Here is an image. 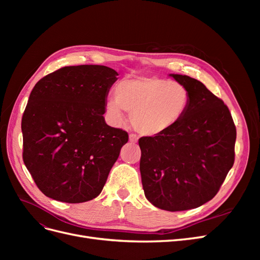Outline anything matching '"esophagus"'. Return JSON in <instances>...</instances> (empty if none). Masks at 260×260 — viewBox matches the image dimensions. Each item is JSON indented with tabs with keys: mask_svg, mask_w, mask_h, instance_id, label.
<instances>
[{
	"mask_svg": "<svg viewBox=\"0 0 260 260\" xmlns=\"http://www.w3.org/2000/svg\"><path fill=\"white\" fill-rule=\"evenodd\" d=\"M129 139H130V141L132 143H136V142H138V136L137 135H133V133H131V135L129 136Z\"/></svg>",
	"mask_w": 260,
	"mask_h": 260,
	"instance_id": "34e87169",
	"label": "esophagus"
}]
</instances>
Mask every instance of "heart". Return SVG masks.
Returning <instances> with one entry per match:
<instances>
[{"mask_svg":"<svg viewBox=\"0 0 260 260\" xmlns=\"http://www.w3.org/2000/svg\"><path fill=\"white\" fill-rule=\"evenodd\" d=\"M115 100L106 103L108 117L120 123L122 109L130 113L132 127L145 136H157L174 128L190 109L192 94L184 84L157 76H139L119 81Z\"/></svg>","mask_w":260,"mask_h":260,"instance_id":"b5f03b06","label":"heart"}]
</instances>
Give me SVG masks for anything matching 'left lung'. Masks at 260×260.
Here are the masks:
<instances>
[{"label": "left lung", "mask_w": 260, "mask_h": 260, "mask_svg": "<svg viewBox=\"0 0 260 260\" xmlns=\"http://www.w3.org/2000/svg\"><path fill=\"white\" fill-rule=\"evenodd\" d=\"M171 76L191 91V106L174 128L139 140L140 171L154 206L181 211L215 198L234 164L237 128L223 101L201 81Z\"/></svg>", "instance_id": "obj_1"}]
</instances>
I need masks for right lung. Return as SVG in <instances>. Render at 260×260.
Returning a JSON list of instances; mask_svg holds the SVG:
<instances>
[{
  "label": "right lung",
  "mask_w": 260,
  "mask_h": 260,
  "mask_svg": "<svg viewBox=\"0 0 260 260\" xmlns=\"http://www.w3.org/2000/svg\"><path fill=\"white\" fill-rule=\"evenodd\" d=\"M116 76L106 66H68L43 77L31 91L21 119L22 159L48 198L83 203L103 190L129 139L103 117Z\"/></svg>",
  "instance_id": "obj_1"
}]
</instances>
